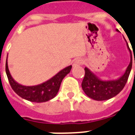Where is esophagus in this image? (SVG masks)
<instances>
[{"instance_id":"esophagus-1","label":"esophagus","mask_w":135,"mask_h":135,"mask_svg":"<svg viewBox=\"0 0 135 135\" xmlns=\"http://www.w3.org/2000/svg\"><path fill=\"white\" fill-rule=\"evenodd\" d=\"M83 63V60L81 59H76L74 61V64H73V66H79Z\"/></svg>"}]
</instances>
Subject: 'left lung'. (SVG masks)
I'll use <instances>...</instances> for the list:
<instances>
[{"instance_id":"1","label":"left lung","mask_w":135,"mask_h":135,"mask_svg":"<svg viewBox=\"0 0 135 135\" xmlns=\"http://www.w3.org/2000/svg\"><path fill=\"white\" fill-rule=\"evenodd\" d=\"M118 32L119 30L116 29ZM127 43V47L130 53V62L125 72L120 77L113 80H103L89 69L84 68L85 76L83 79L81 86L86 94L94 100H107L117 95L123 89L126 84L132 66V58L131 51ZM135 64V60H134Z\"/></svg>"}]
</instances>
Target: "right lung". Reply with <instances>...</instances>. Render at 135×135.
<instances>
[{
	"instance_id": "right-lung-1",
	"label": "right lung",
	"mask_w": 135,
	"mask_h": 135,
	"mask_svg": "<svg viewBox=\"0 0 135 135\" xmlns=\"http://www.w3.org/2000/svg\"><path fill=\"white\" fill-rule=\"evenodd\" d=\"M8 59V56H7ZM72 66L63 69L46 81L35 86H24L14 80L9 71L6 59V72L13 90L21 98L32 102L41 103L52 99L57 94L63 79L70 72Z\"/></svg>"
}]
</instances>
